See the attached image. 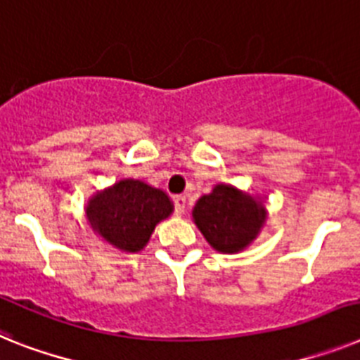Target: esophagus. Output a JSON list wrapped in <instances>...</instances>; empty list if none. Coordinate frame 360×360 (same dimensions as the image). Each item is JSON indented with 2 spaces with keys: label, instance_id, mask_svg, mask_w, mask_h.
I'll return each mask as SVG.
<instances>
[{
  "label": "esophagus",
  "instance_id": "1",
  "mask_svg": "<svg viewBox=\"0 0 360 360\" xmlns=\"http://www.w3.org/2000/svg\"><path fill=\"white\" fill-rule=\"evenodd\" d=\"M173 206H174V213H176V215H184V212H186V206H187V198L182 197V195H178V197L173 198Z\"/></svg>",
  "mask_w": 360,
  "mask_h": 360
}]
</instances>
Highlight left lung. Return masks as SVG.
Masks as SVG:
<instances>
[{
    "mask_svg": "<svg viewBox=\"0 0 360 360\" xmlns=\"http://www.w3.org/2000/svg\"><path fill=\"white\" fill-rule=\"evenodd\" d=\"M193 217L207 243L226 254L245 248L265 222L259 204L230 186H217L204 195Z\"/></svg>",
    "mask_w": 360,
    "mask_h": 360,
    "instance_id": "left-lung-1",
    "label": "left lung"
}]
</instances>
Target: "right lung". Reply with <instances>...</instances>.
Returning <instances> with one entry per match:
<instances>
[{
	"mask_svg": "<svg viewBox=\"0 0 360 360\" xmlns=\"http://www.w3.org/2000/svg\"><path fill=\"white\" fill-rule=\"evenodd\" d=\"M171 212L167 195L139 180H121L88 204V217L101 236L124 252L141 250L154 226Z\"/></svg>",
	"mask_w": 360,
	"mask_h": 360,
	"instance_id": "add662e5",
	"label": "right lung"
}]
</instances>
